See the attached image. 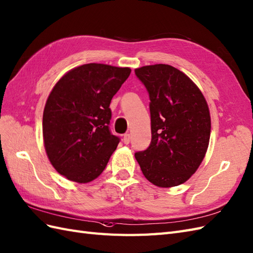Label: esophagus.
I'll list each match as a JSON object with an SVG mask.
<instances>
[{"mask_svg":"<svg viewBox=\"0 0 253 253\" xmlns=\"http://www.w3.org/2000/svg\"><path fill=\"white\" fill-rule=\"evenodd\" d=\"M123 141H124L125 144H128L129 142H130V134H129V133L124 134V137H123Z\"/></svg>","mask_w":253,"mask_h":253,"instance_id":"esophagus-1","label":"esophagus"}]
</instances>
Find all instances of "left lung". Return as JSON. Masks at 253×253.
Wrapping results in <instances>:
<instances>
[{"instance_id": "1", "label": "left lung", "mask_w": 253, "mask_h": 253, "mask_svg": "<svg viewBox=\"0 0 253 253\" xmlns=\"http://www.w3.org/2000/svg\"><path fill=\"white\" fill-rule=\"evenodd\" d=\"M150 95L152 141L134 154L147 180L170 188L188 180L209 147L211 115L205 97L188 76L167 64L134 69Z\"/></svg>"}]
</instances>
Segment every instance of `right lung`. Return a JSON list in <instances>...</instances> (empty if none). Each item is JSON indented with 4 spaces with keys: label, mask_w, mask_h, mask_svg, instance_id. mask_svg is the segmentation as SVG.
<instances>
[{
    "label": "right lung",
    "mask_w": 253,
    "mask_h": 253,
    "mask_svg": "<svg viewBox=\"0 0 253 253\" xmlns=\"http://www.w3.org/2000/svg\"><path fill=\"white\" fill-rule=\"evenodd\" d=\"M131 73L129 67L89 63L67 71L49 94L42 115L44 150L67 179L98 177L120 139L109 130L112 97Z\"/></svg>",
    "instance_id": "add662e5"
}]
</instances>
